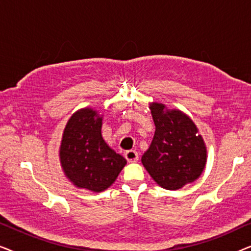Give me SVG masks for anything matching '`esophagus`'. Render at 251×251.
Wrapping results in <instances>:
<instances>
[{
  "label": "esophagus",
  "mask_w": 251,
  "mask_h": 251,
  "mask_svg": "<svg viewBox=\"0 0 251 251\" xmlns=\"http://www.w3.org/2000/svg\"><path fill=\"white\" fill-rule=\"evenodd\" d=\"M125 156L128 162H136V161L138 160V153L133 150L126 151V152L125 153Z\"/></svg>",
  "instance_id": "esophagus-1"
}]
</instances>
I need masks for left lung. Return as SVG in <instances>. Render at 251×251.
I'll return each mask as SVG.
<instances>
[{"mask_svg":"<svg viewBox=\"0 0 251 251\" xmlns=\"http://www.w3.org/2000/svg\"><path fill=\"white\" fill-rule=\"evenodd\" d=\"M155 133L142 163L157 185L179 190L197 180L207 162V149L194 122L178 109L151 105Z\"/></svg>","mask_w":251,"mask_h":251,"instance_id":"left-lung-1","label":"left lung"}]
</instances>
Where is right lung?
Returning a JSON list of instances; mask_svg holds the SVG:
<instances>
[{
    "label": "right lung",
    "mask_w": 251,
    "mask_h": 251,
    "mask_svg": "<svg viewBox=\"0 0 251 251\" xmlns=\"http://www.w3.org/2000/svg\"><path fill=\"white\" fill-rule=\"evenodd\" d=\"M101 121L97 111L78 109L65 126L59 151L66 177L76 187L92 192L108 188L126 164L102 139Z\"/></svg>",
    "instance_id": "1"
}]
</instances>
